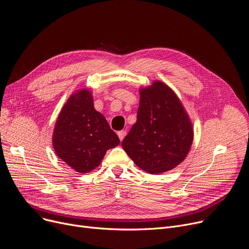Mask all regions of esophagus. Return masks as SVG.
Returning <instances> with one entry per match:
<instances>
[{
	"mask_svg": "<svg viewBox=\"0 0 249 249\" xmlns=\"http://www.w3.org/2000/svg\"><path fill=\"white\" fill-rule=\"evenodd\" d=\"M118 136H119V139H120V141H123L124 140V137L126 136V130H121V131H119L118 132Z\"/></svg>",
	"mask_w": 249,
	"mask_h": 249,
	"instance_id": "esophagus-1",
	"label": "esophagus"
}]
</instances>
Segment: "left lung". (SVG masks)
Returning <instances> with one entry per match:
<instances>
[{"instance_id":"1","label":"left lung","mask_w":249,"mask_h":249,"mask_svg":"<svg viewBox=\"0 0 249 249\" xmlns=\"http://www.w3.org/2000/svg\"><path fill=\"white\" fill-rule=\"evenodd\" d=\"M192 142V123L176 93L160 81L141 89L137 120L122 142L137 166L151 174L173 169Z\"/></svg>"}]
</instances>
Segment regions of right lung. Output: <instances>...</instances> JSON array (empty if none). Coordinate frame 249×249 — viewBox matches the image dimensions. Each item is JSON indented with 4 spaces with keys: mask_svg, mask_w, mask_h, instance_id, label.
<instances>
[{
    "mask_svg": "<svg viewBox=\"0 0 249 249\" xmlns=\"http://www.w3.org/2000/svg\"><path fill=\"white\" fill-rule=\"evenodd\" d=\"M52 142L58 157L81 173L95 169L107 151L120 143L106 118L94 108L91 92L86 89L73 93L63 106Z\"/></svg>",
    "mask_w": 249,
    "mask_h": 249,
    "instance_id": "right-lung-1",
    "label": "right lung"
}]
</instances>
